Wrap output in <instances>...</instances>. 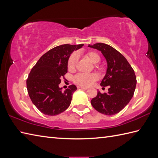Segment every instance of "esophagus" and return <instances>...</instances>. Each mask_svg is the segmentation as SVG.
<instances>
[{
    "instance_id": "34e87169",
    "label": "esophagus",
    "mask_w": 158,
    "mask_h": 158,
    "mask_svg": "<svg viewBox=\"0 0 158 158\" xmlns=\"http://www.w3.org/2000/svg\"><path fill=\"white\" fill-rule=\"evenodd\" d=\"M77 88L83 89H88V88H86V87H83V86H77Z\"/></svg>"
}]
</instances>
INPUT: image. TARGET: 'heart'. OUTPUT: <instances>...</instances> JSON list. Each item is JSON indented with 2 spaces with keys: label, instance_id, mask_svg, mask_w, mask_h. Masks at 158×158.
<instances>
[{
  "label": "heart",
  "instance_id": "obj_1",
  "mask_svg": "<svg viewBox=\"0 0 158 158\" xmlns=\"http://www.w3.org/2000/svg\"><path fill=\"white\" fill-rule=\"evenodd\" d=\"M86 58L93 64H98L100 61V57L98 53L94 51H89L85 53ZM78 62V54L76 52L73 53L70 56L67 62V66L69 70H75ZM98 79V75L95 73H78L74 77L73 81L77 84L81 86H89Z\"/></svg>",
  "mask_w": 158,
  "mask_h": 158
}]
</instances>
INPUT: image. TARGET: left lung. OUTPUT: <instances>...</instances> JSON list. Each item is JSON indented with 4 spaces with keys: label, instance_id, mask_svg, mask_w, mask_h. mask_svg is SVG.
<instances>
[{
    "label": "left lung",
    "instance_id": "left-lung-1",
    "mask_svg": "<svg viewBox=\"0 0 158 158\" xmlns=\"http://www.w3.org/2000/svg\"><path fill=\"white\" fill-rule=\"evenodd\" d=\"M88 47L99 50L105 56L107 70L100 85L109 88L108 93L98 92L97 96L91 100V104L100 113L115 115L120 112L132 98L136 85L135 71L125 57L111 46L98 43Z\"/></svg>",
    "mask_w": 158,
    "mask_h": 158
}]
</instances>
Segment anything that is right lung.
Masks as SVG:
<instances>
[{
    "instance_id": "right-lung-1",
    "label": "right lung",
    "mask_w": 158,
    "mask_h": 158,
    "mask_svg": "<svg viewBox=\"0 0 158 158\" xmlns=\"http://www.w3.org/2000/svg\"><path fill=\"white\" fill-rule=\"evenodd\" d=\"M83 46V44L57 46L43 54L32 69L26 80L28 93L32 103L45 115H58L70 106L77 87L71 85L62 92L59 84L67 73L70 55Z\"/></svg>"
}]
</instances>
